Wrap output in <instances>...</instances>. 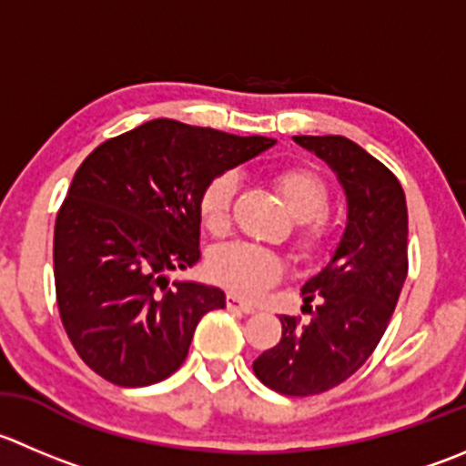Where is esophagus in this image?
I'll use <instances>...</instances> for the list:
<instances>
[{
    "instance_id": "obj_1",
    "label": "esophagus",
    "mask_w": 466,
    "mask_h": 466,
    "mask_svg": "<svg viewBox=\"0 0 466 466\" xmlns=\"http://www.w3.org/2000/svg\"><path fill=\"white\" fill-rule=\"evenodd\" d=\"M225 305H228V309L241 311V314H255V309H257L255 305H250V302L241 300V298L234 296V293H229V296L225 298Z\"/></svg>"
}]
</instances>
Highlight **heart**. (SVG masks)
<instances>
[{
    "label": "heart",
    "mask_w": 466,
    "mask_h": 466,
    "mask_svg": "<svg viewBox=\"0 0 466 466\" xmlns=\"http://www.w3.org/2000/svg\"><path fill=\"white\" fill-rule=\"evenodd\" d=\"M275 191L289 214L298 220L293 248L302 259L323 255L332 237V220L325 209L329 205V187L309 168H284L273 175ZM238 193L237 170H220L205 184L198 200L202 225L214 237H223L232 225L234 198ZM287 270L282 257L268 248L252 243H225L207 259V273L216 284L243 298H257L279 282Z\"/></svg>",
    "instance_id": "obj_1"
}]
</instances>
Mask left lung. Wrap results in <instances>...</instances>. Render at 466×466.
<instances>
[{
	"mask_svg": "<svg viewBox=\"0 0 466 466\" xmlns=\"http://www.w3.org/2000/svg\"><path fill=\"white\" fill-rule=\"evenodd\" d=\"M293 138L337 173L348 225L329 264L302 287L309 320L279 316L282 339L252 371L284 396H314L353 376L390 325L408 278V205L396 175L350 138Z\"/></svg>",
	"mask_w": 466,
	"mask_h": 466,
	"instance_id": "1",
	"label": "left lung"
}]
</instances>
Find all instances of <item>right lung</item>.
I'll list each match as a JSON object with an SVG mask.
<instances>
[{
    "mask_svg": "<svg viewBox=\"0 0 466 466\" xmlns=\"http://www.w3.org/2000/svg\"><path fill=\"white\" fill-rule=\"evenodd\" d=\"M273 143L159 118L86 157L54 225V284L67 339L97 376L146 387L182 367L225 293L166 273L200 259L205 184Z\"/></svg>",
    "mask_w": 466,
    "mask_h": 466,
    "instance_id": "add662e5",
    "label": "right lung"
}]
</instances>
